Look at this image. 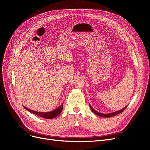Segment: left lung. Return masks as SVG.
<instances>
[{"label":"left lung","instance_id":"left-lung-1","mask_svg":"<svg viewBox=\"0 0 150 150\" xmlns=\"http://www.w3.org/2000/svg\"><path fill=\"white\" fill-rule=\"evenodd\" d=\"M89 106H90V108L91 109L92 111L94 113L95 115H98V116H99L103 117H111V116H115V115H118V114H120V113H121V112L125 110V109H126V108L127 107V106H126L124 108H122V110H119V111H116V112H111V113H109V114H103V113L99 112L96 111V110H94V109L92 108V106L90 105V104H89Z\"/></svg>","mask_w":150,"mask_h":150}]
</instances>
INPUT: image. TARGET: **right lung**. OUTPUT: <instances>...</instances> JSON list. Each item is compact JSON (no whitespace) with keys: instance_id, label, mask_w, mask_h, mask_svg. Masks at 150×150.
I'll list each match as a JSON object with an SVG mask.
<instances>
[{"instance_id":"obj_1","label":"right lung","mask_w":150,"mask_h":150,"mask_svg":"<svg viewBox=\"0 0 150 150\" xmlns=\"http://www.w3.org/2000/svg\"><path fill=\"white\" fill-rule=\"evenodd\" d=\"M24 108L27 110L28 111H29V112L33 113L34 115H36L38 116H41L44 118H46V119H52L54 117H55L56 116H57L58 115H59L62 111V109H63V105L61 104V106H59L57 108H56V110H54L52 111H50V112H38V111H35L33 110H31L28 109V108H26L25 106H24Z\"/></svg>"}]
</instances>
